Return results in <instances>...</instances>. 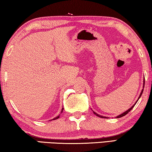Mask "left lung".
Here are the masks:
<instances>
[{
    "label": "left lung",
    "mask_w": 152,
    "mask_h": 152,
    "mask_svg": "<svg viewBox=\"0 0 152 152\" xmlns=\"http://www.w3.org/2000/svg\"><path fill=\"white\" fill-rule=\"evenodd\" d=\"M143 88H144V86H145V79H144V80H143ZM143 88H142V91H141V92H140V96H139V97H138V100L137 101H136V102L134 103V104L133 105H132V106L131 107H130V108H129V109H128V110H127V111H125V112H124V113H122L121 114H119V115H118V116H116V118H121V117H122V116H125V115H126V114H127V113H129V111H130L133 108V107H134V105H136V103H137V102H138V99H140V96H141L142 95V92H143ZM93 113H94V114H96V116H99V117H101V118H107V117H105V116H101V115H99V114H96V113H94V112L93 111Z\"/></svg>",
    "instance_id": "8db88e82"
}]
</instances>
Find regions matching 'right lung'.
<instances>
[{
  "label": "right lung",
  "mask_w": 152,
  "mask_h": 152,
  "mask_svg": "<svg viewBox=\"0 0 152 152\" xmlns=\"http://www.w3.org/2000/svg\"><path fill=\"white\" fill-rule=\"evenodd\" d=\"M63 110H64V107H62V109H61V113H62V112H63ZM60 115H58V116H56V118H53V120H56V119H58V118L59 117H60Z\"/></svg>",
  "instance_id": "1"
}]
</instances>
